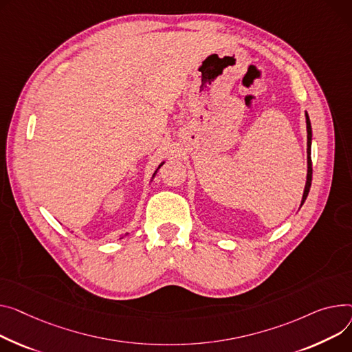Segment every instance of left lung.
I'll return each instance as SVG.
<instances>
[{"mask_svg":"<svg viewBox=\"0 0 352 352\" xmlns=\"http://www.w3.org/2000/svg\"><path fill=\"white\" fill-rule=\"evenodd\" d=\"M306 123H307V164H309V170H307V182H306V188H304V194H302V201L301 205L306 201L310 186H311V178H313V164H311V124H310V119L309 114L306 113Z\"/></svg>","mask_w":352,"mask_h":352,"instance_id":"obj_1","label":"left lung"}]
</instances>
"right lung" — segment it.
<instances>
[{
    "instance_id": "1",
    "label": "right lung",
    "mask_w": 352,
    "mask_h": 352,
    "mask_svg": "<svg viewBox=\"0 0 352 352\" xmlns=\"http://www.w3.org/2000/svg\"><path fill=\"white\" fill-rule=\"evenodd\" d=\"M161 166H162V162H161V164H160V166H158V168H160V167H161ZM158 168H157V170H155V173H154V175H155V174H157V171H158ZM154 175H153V177H154Z\"/></svg>"
}]
</instances>
